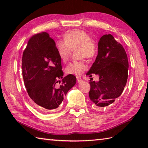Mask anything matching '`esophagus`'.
<instances>
[{
    "mask_svg": "<svg viewBox=\"0 0 148 148\" xmlns=\"http://www.w3.org/2000/svg\"><path fill=\"white\" fill-rule=\"evenodd\" d=\"M76 78H77V83H80V82H81V81H83V79H81V77H77Z\"/></svg>",
    "mask_w": 148,
    "mask_h": 148,
    "instance_id": "1",
    "label": "esophagus"
}]
</instances>
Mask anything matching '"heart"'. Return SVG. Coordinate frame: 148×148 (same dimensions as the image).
<instances>
[{"label":"heart","mask_w":148,"mask_h":148,"mask_svg":"<svg viewBox=\"0 0 148 148\" xmlns=\"http://www.w3.org/2000/svg\"><path fill=\"white\" fill-rule=\"evenodd\" d=\"M91 37L83 30L74 29L67 31L64 36V40H58L56 42L55 48L59 58L64 62H67L70 56L71 49L79 48L80 58L85 57L92 59L96 55L97 47L92 40ZM87 66L83 61L73 62L65 68L68 74L80 76L86 70Z\"/></svg>","instance_id":"b5f03b06"}]
</instances>
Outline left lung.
Here are the masks:
<instances>
[{
    "instance_id": "left-lung-1",
    "label": "left lung",
    "mask_w": 148,
    "mask_h": 148,
    "mask_svg": "<svg viewBox=\"0 0 148 148\" xmlns=\"http://www.w3.org/2000/svg\"><path fill=\"white\" fill-rule=\"evenodd\" d=\"M128 61L126 51L111 34L100 37L98 55L86 76H99V81H90L89 97L97 108H109L121 95L128 79ZM93 79V78H92Z\"/></svg>"
}]
</instances>
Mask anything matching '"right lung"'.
Masks as SVG:
<instances>
[{
    "label": "right lung",
    "mask_w": 148,
    "mask_h": 148,
    "mask_svg": "<svg viewBox=\"0 0 148 148\" xmlns=\"http://www.w3.org/2000/svg\"><path fill=\"white\" fill-rule=\"evenodd\" d=\"M21 68L30 99L44 112L58 108L76 83L72 74L63 77L55 42L46 32L37 34L29 39L23 53Z\"/></svg>",
    "instance_id": "1"
}]
</instances>
